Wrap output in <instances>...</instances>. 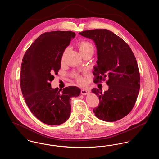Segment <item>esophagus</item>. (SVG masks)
<instances>
[{
  "mask_svg": "<svg viewBox=\"0 0 159 159\" xmlns=\"http://www.w3.org/2000/svg\"><path fill=\"white\" fill-rule=\"evenodd\" d=\"M90 92V90L88 89H83L81 90V93L83 95H87Z\"/></svg>",
  "mask_w": 159,
  "mask_h": 159,
  "instance_id": "esophagus-1",
  "label": "esophagus"
}]
</instances>
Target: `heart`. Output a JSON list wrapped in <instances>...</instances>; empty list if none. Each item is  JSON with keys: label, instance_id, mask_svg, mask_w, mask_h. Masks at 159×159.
Wrapping results in <instances>:
<instances>
[{"label": "heart", "instance_id": "b5f03b06", "mask_svg": "<svg viewBox=\"0 0 159 159\" xmlns=\"http://www.w3.org/2000/svg\"><path fill=\"white\" fill-rule=\"evenodd\" d=\"M78 47L79 48V51L80 53L83 55L84 53L90 52H94V46L90 42L87 41V40H84V41H81L78 43ZM68 48H67L65 49L62 55V60L64 59L65 55L66 53L68 51ZM73 76L75 77L77 80V81L79 83H82L83 82V78L82 76L78 74L77 73H73Z\"/></svg>", "mask_w": 159, "mask_h": 159}]
</instances>
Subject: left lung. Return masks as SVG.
I'll use <instances>...</instances> for the list:
<instances>
[{"label":"left lung","mask_w":159,"mask_h":159,"mask_svg":"<svg viewBox=\"0 0 159 159\" xmlns=\"http://www.w3.org/2000/svg\"><path fill=\"white\" fill-rule=\"evenodd\" d=\"M92 39L97 49V66L93 74L95 83L105 80L108 90L92 92L99 99L93 112L106 121H115L127 116L136 102L140 89V74L135 57L129 46L119 36L107 29H95L79 33Z\"/></svg>","instance_id":"obj_1"}]
</instances>
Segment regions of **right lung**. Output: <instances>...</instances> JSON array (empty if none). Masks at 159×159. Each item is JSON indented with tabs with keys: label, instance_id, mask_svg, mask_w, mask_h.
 <instances>
[{
	"label": "right lung",
	"instance_id": "add662e5",
	"mask_svg": "<svg viewBox=\"0 0 159 159\" xmlns=\"http://www.w3.org/2000/svg\"><path fill=\"white\" fill-rule=\"evenodd\" d=\"M71 31H53L39 36L23 57L20 86L26 104L40 121L58 125L68 120L71 97L79 96L80 89L70 86L58 90L51 82L61 67L62 55L72 38Z\"/></svg>",
	"mask_w": 159,
	"mask_h": 159
}]
</instances>
